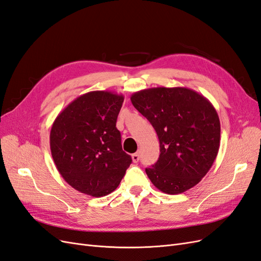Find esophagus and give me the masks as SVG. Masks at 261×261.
Here are the masks:
<instances>
[{"label": "esophagus", "instance_id": "1", "mask_svg": "<svg viewBox=\"0 0 261 261\" xmlns=\"http://www.w3.org/2000/svg\"><path fill=\"white\" fill-rule=\"evenodd\" d=\"M132 159H133L134 162H138V161H139V153H138V152L134 153V154L132 155Z\"/></svg>", "mask_w": 261, "mask_h": 261}]
</instances>
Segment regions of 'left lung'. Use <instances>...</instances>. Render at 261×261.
Instances as JSON below:
<instances>
[{
    "mask_svg": "<svg viewBox=\"0 0 261 261\" xmlns=\"http://www.w3.org/2000/svg\"><path fill=\"white\" fill-rule=\"evenodd\" d=\"M138 112L151 123L160 155L146 173L159 191L181 194L207 174L220 147V120L202 94L185 87H156L132 94Z\"/></svg>",
    "mask_w": 261,
    "mask_h": 261,
    "instance_id": "left-lung-1",
    "label": "left lung"
}]
</instances>
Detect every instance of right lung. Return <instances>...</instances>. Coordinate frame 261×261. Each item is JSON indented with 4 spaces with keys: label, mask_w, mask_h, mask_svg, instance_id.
Wrapping results in <instances>:
<instances>
[{
    "label": "right lung",
    "mask_w": 261,
    "mask_h": 261,
    "mask_svg": "<svg viewBox=\"0 0 261 261\" xmlns=\"http://www.w3.org/2000/svg\"><path fill=\"white\" fill-rule=\"evenodd\" d=\"M123 101L122 94L111 91L87 92L70 102L53 122V161L76 191L92 197L111 194L132 163L116 128Z\"/></svg>",
    "instance_id": "1"
}]
</instances>
